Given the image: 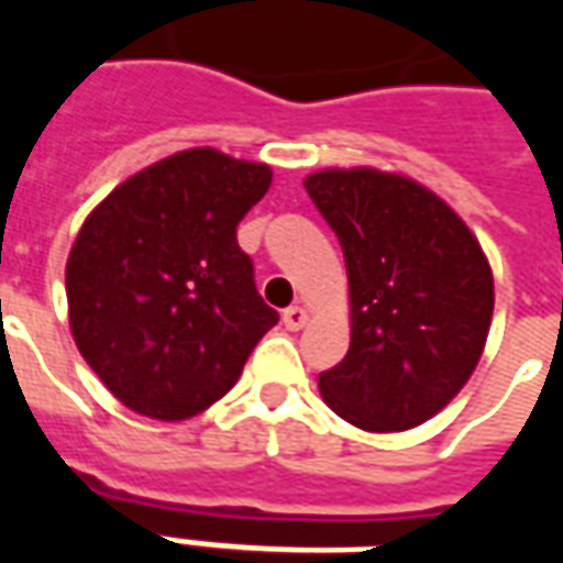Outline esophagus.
<instances>
[{"label":"esophagus","mask_w":563,"mask_h":563,"mask_svg":"<svg viewBox=\"0 0 563 563\" xmlns=\"http://www.w3.org/2000/svg\"><path fill=\"white\" fill-rule=\"evenodd\" d=\"M283 322H286V329H292V331L305 329V325H307V310H305V307H298V305L286 307V310H283Z\"/></svg>","instance_id":"esophagus-1"}]
</instances>
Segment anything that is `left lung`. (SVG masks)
I'll list each match as a JSON object with an SVG mask.
<instances>
[{"label":"left lung","instance_id":"obj_1","mask_svg":"<svg viewBox=\"0 0 563 563\" xmlns=\"http://www.w3.org/2000/svg\"><path fill=\"white\" fill-rule=\"evenodd\" d=\"M338 234L353 338L319 374L334 413L365 431H407L443 410L483 355L495 283L455 210L401 174L329 168L305 180Z\"/></svg>","mask_w":563,"mask_h":563}]
</instances>
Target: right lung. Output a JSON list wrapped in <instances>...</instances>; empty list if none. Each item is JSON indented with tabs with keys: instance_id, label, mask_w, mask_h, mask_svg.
I'll return each mask as SVG.
<instances>
[{
	"instance_id": "obj_1",
	"label": "right lung",
	"mask_w": 563,
	"mask_h": 563,
	"mask_svg": "<svg viewBox=\"0 0 563 563\" xmlns=\"http://www.w3.org/2000/svg\"><path fill=\"white\" fill-rule=\"evenodd\" d=\"M271 168L220 150L174 153L92 210L66 265L71 334L129 410L180 422L232 389L277 325L238 222Z\"/></svg>"
}]
</instances>
